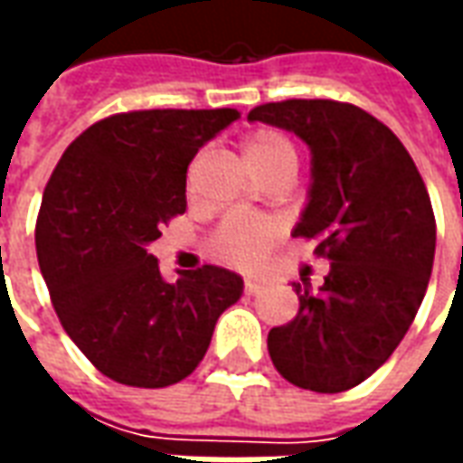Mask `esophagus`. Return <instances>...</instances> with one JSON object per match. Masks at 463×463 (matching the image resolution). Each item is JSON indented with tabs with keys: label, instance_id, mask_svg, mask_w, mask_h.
Masks as SVG:
<instances>
[{
	"label": "esophagus",
	"instance_id": "1",
	"mask_svg": "<svg viewBox=\"0 0 463 463\" xmlns=\"http://www.w3.org/2000/svg\"><path fill=\"white\" fill-rule=\"evenodd\" d=\"M260 290L262 280H258V278H245V292H248V295H258Z\"/></svg>",
	"mask_w": 463,
	"mask_h": 463
}]
</instances>
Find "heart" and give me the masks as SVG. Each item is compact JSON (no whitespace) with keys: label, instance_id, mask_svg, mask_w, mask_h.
Listing matches in <instances>:
<instances>
[{"label":"heart","instance_id":"heart-1","mask_svg":"<svg viewBox=\"0 0 463 463\" xmlns=\"http://www.w3.org/2000/svg\"><path fill=\"white\" fill-rule=\"evenodd\" d=\"M242 161L252 173H260L275 163L295 161V151L282 133L262 128L242 141ZM275 235H278L275 222L232 215L213 232L211 248L221 260L232 265H252L268 252Z\"/></svg>","mask_w":463,"mask_h":463}]
</instances>
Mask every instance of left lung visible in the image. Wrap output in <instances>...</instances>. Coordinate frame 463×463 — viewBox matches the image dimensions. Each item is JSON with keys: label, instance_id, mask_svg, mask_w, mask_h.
I'll return each instance as SVG.
<instances>
[{"label": "left lung", "instance_id": "8db88e82", "mask_svg": "<svg viewBox=\"0 0 463 463\" xmlns=\"http://www.w3.org/2000/svg\"><path fill=\"white\" fill-rule=\"evenodd\" d=\"M248 121L307 143L310 188L292 235L332 260L320 290L292 282L300 310L268 335L272 364L320 394L357 387L392 357L424 300L437 248L427 185L397 136L357 106L292 99L252 109Z\"/></svg>", "mask_w": 463, "mask_h": 463}]
</instances>
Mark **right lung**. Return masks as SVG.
I'll use <instances>...</instances> for the list:
<instances>
[{"label": "right lung", "mask_w": 463, "mask_h": 463, "mask_svg": "<svg viewBox=\"0 0 463 463\" xmlns=\"http://www.w3.org/2000/svg\"><path fill=\"white\" fill-rule=\"evenodd\" d=\"M235 109H153L89 126L56 163L36 221V258L66 335L101 374L158 389L198 367L242 278L218 265L165 282L148 245L185 213L193 156Z\"/></svg>", "instance_id": "right-lung-1"}]
</instances>
